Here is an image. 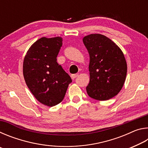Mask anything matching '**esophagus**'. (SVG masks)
<instances>
[{"mask_svg":"<svg viewBox=\"0 0 148 148\" xmlns=\"http://www.w3.org/2000/svg\"><path fill=\"white\" fill-rule=\"evenodd\" d=\"M78 76V74H72L71 75V78L72 79H74L75 78H76V77Z\"/></svg>","mask_w":148,"mask_h":148,"instance_id":"esophagus-1","label":"esophagus"}]
</instances>
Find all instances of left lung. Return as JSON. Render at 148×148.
Segmentation results:
<instances>
[{
  "mask_svg": "<svg viewBox=\"0 0 148 148\" xmlns=\"http://www.w3.org/2000/svg\"><path fill=\"white\" fill-rule=\"evenodd\" d=\"M83 42L90 57L87 95L98 101L113 98L121 91L126 78L127 66L123 53L104 35H87Z\"/></svg>",
  "mask_w": 148,
  "mask_h": 148,
  "instance_id": "8db88e82",
  "label": "left lung"
}]
</instances>
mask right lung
Instances as JSON below:
<instances>
[{"label":"right lung","mask_w":148,"mask_h":148,"mask_svg":"<svg viewBox=\"0 0 148 148\" xmlns=\"http://www.w3.org/2000/svg\"><path fill=\"white\" fill-rule=\"evenodd\" d=\"M62 42L61 37H42L32 45L23 61L27 87L40 102L50 107L63 100L72 82L71 76L57 62Z\"/></svg>","instance_id":"obj_1"}]
</instances>
